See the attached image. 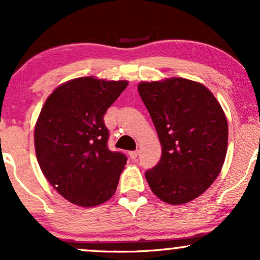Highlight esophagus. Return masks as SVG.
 I'll use <instances>...</instances> for the list:
<instances>
[{"label": "esophagus", "instance_id": "obj_1", "mask_svg": "<svg viewBox=\"0 0 260 260\" xmlns=\"http://www.w3.org/2000/svg\"><path fill=\"white\" fill-rule=\"evenodd\" d=\"M129 157L132 160H134V159H137V156H138V154H139V151L138 150H133V151H129Z\"/></svg>", "mask_w": 260, "mask_h": 260}]
</instances>
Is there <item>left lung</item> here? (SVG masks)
<instances>
[{
  "label": "left lung",
  "instance_id": "8db88e82",
  "mask_svg": "<svg viewBox=\"0 0 260 260\" xmlns=\"http://www.w3.org/2000/svg\"><path fill=\"white\" fill-rule=\"evenodd\" d=\"M138 91L162 147L160 161L145 178L162 202L186 204L221 171L229 138L225 112L207 86L189 79L140 82Z\"/></svg>",
  "mask_w": 260,
  "mask_h": 260
}]
</instances>
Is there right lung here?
<instances>
[{"mask_svg": "<svg viewBox=\"0 0 260 260\" xmlns=\"http://www.w3.org/2000/svg\"><path fill=\"white\" fill-rule=\"evenodd\" d=\"M127 80L82 77L63 83L45 101L34 131L35 153L46 180L79 207L103 204L115 194L127 157L107 148L104 115Z\"/></svg>", "mask_w": 260, "mask_h": 260, "instance_id": "obj_1", "label": "right lung"}]
</instances>
